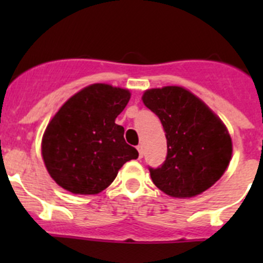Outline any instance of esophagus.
<instances>
[{"label":"esophagus","mask_w":263,"mask_h":263,"mask_svg":"<svg viewBox=\"0 0 263 263\" xmlns=\"http://www.w3.org/2000/svg\"><path fill=\"white\" fill-rule=\"evenodd\" d=\"M137 151H139V158L141 159L142 156H144V148H142L141 145H139V146H137Z\"/></svg>","instance_id":"34e87169"}]
</instances>
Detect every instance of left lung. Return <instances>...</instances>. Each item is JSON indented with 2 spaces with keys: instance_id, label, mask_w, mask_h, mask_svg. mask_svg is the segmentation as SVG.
Returning a JSON list of instances; mask_svg holds the SVG:
<instances>
[{
  "instance_id": "1",
  "label": "left lung",
  "mask_w": 263,
  "mask_h": 263,
  "mask_svg": "<svg viewBox=\"0 0 263 263\" xmlns=\"http://www.w3.org/2000/svg\"><path fill=\"white\" fill-rule=\"evenodd\" d=\"M142 102L160 119L168 147L165 161L148 168L154 184L172 197L187 198L219 181L233 151L219 117L181 86L146 90Z\"/></svg>"
}]
</instances>
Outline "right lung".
<instances>
[{
  "label": "right lung",
  "mask_w": 263,
  "mask_h": 263,
  "mask_svg": "<svg viewBox=\"0 0 263 263\" xmlns=\"http://www.w3.org/2000/svg\"><path fill=\"white\" fill-rule=\"evenodd\" d=\"M128 90L92 84L76 92L47 126L42 155L54 182L76 195H97L126 161L139 153L124 141L116 118L126 108Z\"/></svg>",
  "instance_id": "1"
}]
</instances>
